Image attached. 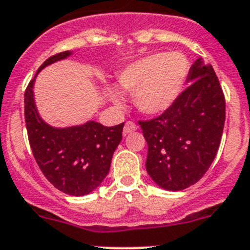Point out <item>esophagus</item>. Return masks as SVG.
<instances>
[{
	"label": "esophagus",
	"instance_id": "34e87169",
	"mask_svg": "<svg viewBox=\"0 0 250 250\" xmlns=\"http://www.w3.org/2000/svg\"><path fill=\"white\" fill-rule=\"evenodd\" d=\"M137 125L134 122H132V121H128L127 123L125 125V128H123V134L125 136H127V134L132 133V132H134L136 129H137Z\"/></svg>",
	"mask_w": 250,
	"mask_h": 250
}]
</instances>
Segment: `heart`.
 I'll return each instance as SVG.
<instances>
[{"label": "heart", "mask_w": 250, "mask_h": 250, "mask_svg": "<svg viewBox=\"0 0 250 250\" xmlns=\"http://www.w3.org/2000/svg\"><path fill=\"white\" fill-rule=\"evenodd\" d=\"M188 74V62L180 53L152 54L127 65L117 75L122 92L133 93L137 109L147 116L166 112L179 98ZM113 103L122 104L123 95L110 90Z\"/></svg>", "instance_id": "obj_1"}]
</instances>
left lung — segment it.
<instances>
[{
    "instance_id": "8db88e82",
    "label": "left lung",
    "mask_w": 250,
    "mask_h": 250,
    "mask_svg": "<svg viewBox=\"0 0 250 250\" xmlns=\"http://www.w3.org/2000/svg\"><path fill=\"white\" fill-rule=\"evenodd\" d=\"M188 88L161 116L140 121L148 145L146 170L160 188L180 191L209 170L220 146L225 98L210 64L191 65Z\"/></svg>"
}]
</instances>
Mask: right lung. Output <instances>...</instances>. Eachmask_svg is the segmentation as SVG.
<instances>
[{"label":"right lung","instance_id":"right-lung-1","mask_svg":"<svg viewBox=\"0 0 250 250\" xmlns=\"http://www.w3.org/2000/svg\"><path fill=\"white\" fill-rule=\"evenodd\" d=\"M71 51L50 56L39 68L26 88L25 122L29 142L41 172L58 190L83 196L98 188L110 168L113 153L122 141L125 123L104 127L94 121L80 125L56 128L39 114L34 99V84L45 66L66 59Z\"/></svg>","mask_w":250,"mask_h":250}]
</instances>
